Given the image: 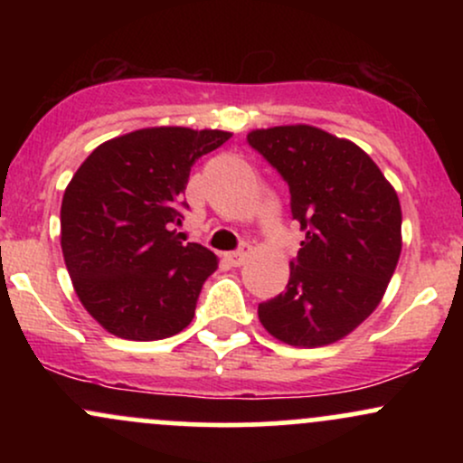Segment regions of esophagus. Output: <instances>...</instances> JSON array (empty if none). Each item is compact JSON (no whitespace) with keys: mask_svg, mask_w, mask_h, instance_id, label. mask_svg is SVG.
<instances>
[{"mask_svg":"<svg viewBox=\"0 0 463 463\" xmlns=\"http://www.w3.org/2000/svg\"><path fill=\"white\" fill-rule=\"evenodd\" d=\"M250 257V246L248 243H243L241 248L235 250V252H228L226 259L231 261V265H235V268H239V265L246 263V259Z\"/></svg>","mask_w":463,"mask_h":463,"instance_id":"34e87169","label":"esophagus"}]
</instances>
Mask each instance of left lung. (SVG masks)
Returning a JSON list of instances; mask_svg holds the SVG:
<instances>
[{"mask_svg":"<svg viewBox=\"0 0 463 463\" xmlns=\"http://www.w3.org/2000/svg\"><path fill=\"white\" fill-rule=\"evenodd\" d=\"M248 143L289 184L307 232L283 294L259 305L265 331L298 348L353 333L383 298L401 257V202L376 163L316 126L248 132Z\"/></svg>","mask_w":463,"mask_h":463,"instance_id":"8db88e82","label":"left lung"}]
</instances>
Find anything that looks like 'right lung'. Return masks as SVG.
I'll use <instances>...</instances> for the list:
<instances>
[{
	"mask_svg": "<svg viewBox=\"0 0 463 463\" xmlns=\"http://www.w3.org/2000/svg\"><path fill=\"white\" fill-rule=\"evenodd\" d=\"M224 130L158 126L115 137L89 154L67 184L61 246L84 309L135 342L172 337L194 320L217 257L183 243L176 228L189 172L231 139Z\"/></svg>",
	"mask_w": 463,
	"mask_h": 463,
	"instance_id": "right-lung-1",
	"label": "right lung"
}]
</instances>
